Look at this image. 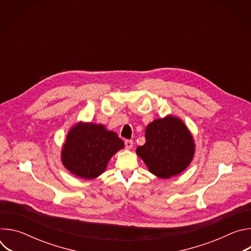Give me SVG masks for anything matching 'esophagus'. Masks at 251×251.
<instances>
[{
	"label": "esophagus",
	"mask_w": 251,
	"mask_h": 251,
	"mask_svg": "<svg viewBox=\"0 0 251 251\" xmlns=\"http://www.w3.org/2000/svg\"><path fill=\"white\" fill-rule=\"evenodd\" d=\"M125 147L128 150L132 149V147H133V141L132 140H126L125 141Z\"/></svg>",
	"instance_id": "obj_1"
}]
</instances>
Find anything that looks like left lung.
<instances>
[{"instance_id":"obj_1","label":"left lung","mask_w":251,"mask_h":251,"mask_svg":"<svg viewBox=\"0 0 251 251\" xmlns=\"http://www.w3.org/2000/svg\"><path fill=\"white\" fill-rule=\"evenodd\" d=\"M146 143L136 154L148 170L161 178L180 175L192 163L196 144L184 121L174 115L155 119L145 130Z\"/></svg>"}]
</instances>
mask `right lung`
I'll list each match as a JSON object with an SVG mask.
<instances>
[{
  "instance_id": "obj_1",
  "label": "right lung",
  "mask_w": 251,
  "mask_h": 251,
  "mask_svg": "<svg viewBox=\"0 0 251 251\" xmlns=\"http://www.w3.org/2000/svg\"><path fill=\"white\" fill-rule=\"evenodd\" d=\"M124 142L102 124L79 121L71 127L61 148V162L78 177L92 180L103 174Z\"/></svg>"
}]
</instances>
